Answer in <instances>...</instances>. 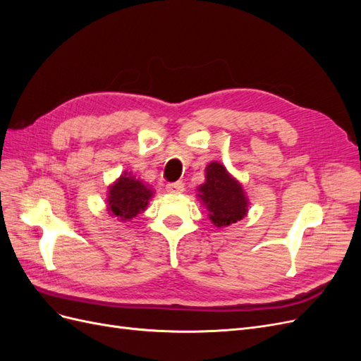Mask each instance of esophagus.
<instances>
[{
  "mask_svg": "<svg viewBox=\"0 0 361 361\" xmlns=\"http://www.w3.org/2000/svg\"><path fill=\"white\" fill-rule=\"evenodd\" d=\"M166 190L170 194H180L185 190V185L182 182H171V183H167Z\"/></svg>",
  "mask_w": 361,
  "mask_h": 361,
  "instance_id": "34e87169",
  "label": "esophagus"
}]
</instances>
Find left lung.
Segmentation results:
<instances>
[{"mask_svg":"<svg viewBox=\"0 0 361 361\" xmlns=\"http://www.w3.org/2000/svg\"><path fill=\"white\" fill-rule=\"evenodd\" d=\"M204 171L206 180L197 188V195L209 211L207 215L211 221L216 227H227L243 220L248 212V199L243 185L216 161L207 164Z\"/></svg>","mask_w":361,"mask_h":361,"instance_id":"obj_1","label":"left lung"}]
</instances>
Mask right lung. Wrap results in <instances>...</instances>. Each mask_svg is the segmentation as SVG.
<instances>
[{
    "label": "right lung",
    "instance_id": "add662e5",
    "mask_svg": "<svg viewBox=\"0 0 361 361\" xmlns=\"http://www.w3.org/2000/svg\"><path fill=\"white\" fill-rule=\"evenodd\" d=\"M152 195L154 190L149 185L135 179L130 173H123L108 188V212L117 220H130L146 209Z\"/></svg>",
    "mask_w": 361,
    "mask_h": 361
}]
</instances>
